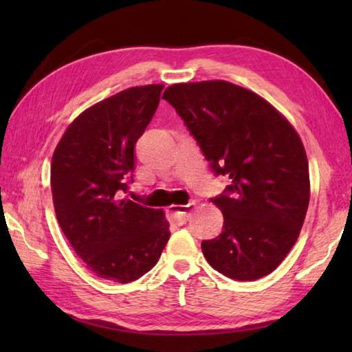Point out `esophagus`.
Here are the masks:
<instances>
[{"label": "esophagus", "mask_w": 352, "mask_h": 352, "mask_svg": "<svg viewBox=\"0 0 352 352\" xmlns=\"http://www.w3.org/2000/svg\"><path fill=\"white\" fill-rule=\"evenodd\" d=\"M193 206H195L193 201H190V203H188V204H172V206H169L166 208L169 221L177 223V226H183V223L189 221V213L193 208Z\"/></svg>", "instance_id": "34e87169"}]
</instances>
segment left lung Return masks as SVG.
Here are the masks:
<instances>
[{
  "label": "left lung",
  "mask_w": 352,
  "mask_h": 352,
  "mask_svg": "<svg viewBox=\"0 0 352 352\" xmlns=\"http://www.w3.org/2000/svg\"><path fill=\"white\" fill-rule=\"evenodd\" d=\"M163 98L214 174L231 180L210 199L223 227L201 243L204 257L239 281L271 274L300 236L310 201L309 160L298 133L261 96L223 80L172 85Z\"/></svg>",
  "instance_id": "8db88e82"
}]
</instances>
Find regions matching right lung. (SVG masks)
Here are the masks:
<instances>
[{"instance_id":"obj_1","label":"right lung","mask_w":352,"mask_h":352,"mask_svg":"<svg viewBox=\"0 0 352 352\" xmlns=\"http://www.w3.org/2000/svg\"><path fill=\"white\" fill-rule=\"evenodd\" d=\"M163 85L130 87L85 110L51 163L54 210L77 256L100 278L130 283L159 261L169 241L163 210L122 199L134 146L159 107Z\"/></svg>"}]
</instances>
